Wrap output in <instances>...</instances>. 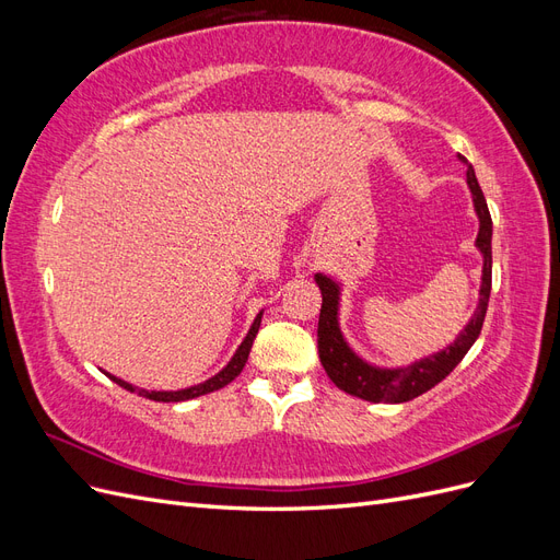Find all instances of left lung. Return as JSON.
<instances>
[{"label":"left lung","mask_w":560,"mask_h":560,"mask_svg":"<svg viewBox=\"0 0 560 560\" xmlns=\"http://www.w3.org/2000/svg\"><path fill=\"white\" fill-rule=\"evenodd\" d=\"M460 161L467 163L465 156H460ZM467 184L474 198V210L479 214L477 247L483 254L481 299H479L477 313H474V317L469 319V325L446 350L404 369H378V366L366 364L350 350L341 329H338V284L322 273L315 276V282L319 284V292H322V308H319V322H317L319 362L325 366L327 376L334 381V385L341 387L343 393L366 401H385V404L409 401L422 393H428V389H432L436 383H442L451 371L460 364L471 343L479 338L483 317L488 311L490 280H493V252H490L493 219H490L483 191L469 163H467Z\"/></svg>","instance_id":"obj_1"}]
</instances>
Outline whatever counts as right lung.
I'll return each mask as SVG.
<instances>
[{
	"mask_svg": "<svg viewBox=\"0 0 560 560\" xmlns=\"http://www.w3.org/2000/svg\"><path fill=\"white\" fill-rule=\"evenodd\" d=\"M259 325H261V313L257 315V319H254V325L249 327V331H247V336H245V341L241 343L238 350H235L231 362H229L222 371H219L217 376H212L210 381L200 383V385L186 387V389H177V393H154V389H151V393H149V389H140V387H135V385H130V383H126V381H121V378H116V376H109V374H107V376H109L116 385H121V387L130 389V393H138V395H142V397H147V399H154V401H184V399H194V397H200V395L214 393V389L229 385V383L243 371V366H245V362H247V358H249L254 336H257V331H259Z\"/></svg>",
	"mask_w": 560,
	"mask_h": 560,
	"instance_id": "right-lung-1",
	"label": "right lung"
}]
</instances>
